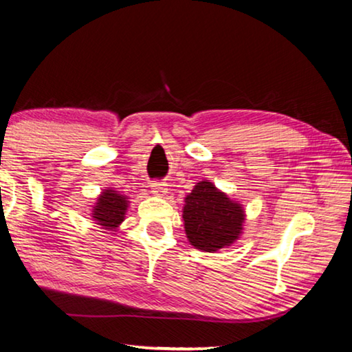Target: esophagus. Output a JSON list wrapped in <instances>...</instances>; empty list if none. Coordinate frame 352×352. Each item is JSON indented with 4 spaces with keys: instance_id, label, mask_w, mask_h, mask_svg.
Instances as JSON below:
<instances>
[{
    "instance_id": "esophagus-1",
    "label": "esophagus",
    "mask_w": 352,
    "mask_h": 352,
    "mask_svg": "<svg viewBox=\"0 0 352 352\" xmlns=\"http://www.w3.org/2000/svg\"><path fill=\"white\" fill-rule=\"evenodd\" d=\"M152 192L155 196H164L167 192V185L163 182H155L152 183Z\"/></svg>"
}]
</instances>
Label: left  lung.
<instances>
[{
    "mask_svg": "<svg viewBox=\"0 0 352 352\" xmlns=\"http://www.w3.org/2000/svg\"><path fill=\"white\" fill-rule=\"evenodd\" d=\"M183 221L186 238L194 248L216 252L241 235L244 210L211 182H200L185 199Z\"/></svg>",
    "mask_w": 352,
    "mask_h": 352,
    "instance_id": "1",
    "label": "left lung"
}]
</instances>
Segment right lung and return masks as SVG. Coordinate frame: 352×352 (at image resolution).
Returning a JSON list of instances; mask_svg holds the SVG:
<instances>
[{
    "label": "right lung",
    "mask_w": 352,
    "mask_h": 352,
    "mask_svg": "<svg viewBox=\"0 0 352 352\" xmlns=\"http://www.w3.org/2000/svg\"><path fill=\"white\" fill-rule=\"evenodd\" d=\"M126 208V196H122L119 191L108 188L97 199V204L92 210V217L104 230H116L122 224V221L125 219Z\"/></svg>",
    "instance_id": "right-lung-1"
}]
</instances>
